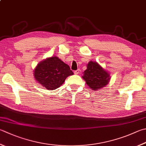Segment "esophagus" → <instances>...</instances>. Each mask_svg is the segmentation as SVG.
Listing matches in <instances>:
<instances>
[{
    "label": "esophagus",
    "instance_id": "obj_1",
    "mask_svg": "<svg viewBox=\"0 0 146 146\" xmlns=\"http://www.w3.org/2000/svg\"><path fill=\"white\" fill-rule=\"evenodd\" d=\"M80 70H79V69H78V70H75V71H74V74H76V75H77V74H78L79 72H80Z\"/></svg>",
    "mask_w": 146,
    "mask_h": 146
}]
</instances>
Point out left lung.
<instances>
[{
	"instance_id": "obj_1",
	"label": "left lung",
	"mask_w": 146,
	"mask_h": 146,
	"mask_svg": "<svg viewBox=\"0 0 146 146\" xmlns=\"http://www.w3.org/2000/svg\"><path fill=\"white\" fill-rule=\"evenodd\" d=\"M88 86L93 90H97L105 86L110 80L108 72L104 70L97 62H90L82 77Z\"/></svg>"
}]
</instances>
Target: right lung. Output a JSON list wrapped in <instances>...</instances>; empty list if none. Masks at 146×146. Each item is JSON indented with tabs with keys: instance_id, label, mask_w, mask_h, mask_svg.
Returning <instances> with one entry per match:
<instances>
[{
	"instance_id": "obj_1",
	"label": "right lung",
	"mask_w": 146,
	"mask_h": 146,
	"mask_svg": "<svg viewBox=\"0 0 146 146\" xmlns=\"http://www.w3.org/2000/svg\"><path fill=\"white\" fill-rule=\"evenodd\" d=\"M73 74L69 66L56 56H52L41 62L34 70L36 81L49 90L58 88L68 76Z\"/></svg>"
}]
</instances>
